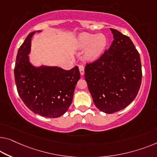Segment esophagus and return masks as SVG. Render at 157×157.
I'll return each mask as SVG.
<instances>
[{"label":"esophagus","mask_w":157,"mask_h":157,"mask_svg":"<svg viewBox=\"0 0 157 157\" xmlns=\"http://www.w3.org/2000/svg\"><path fill=\"white\" fill-rule=\"evenodd\" d=\"M79 72H80L81 75H83L84 72H85V67H84L82 65H79Z\"/></svg>","instance_id":"esophagus-1"}]
</instances>
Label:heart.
<instances>
[{
  "instance_id": "1",
  "label": "heart",
  "mask_w": 157,
  "mask_h": 157,
  "mask_svg": "<svg viewBox=\"0 0 157 157\" xmlns=\"http://www.w3.org/2000/svg\"><path fill=\"white\" fill-rule=\"evenodd\" d=\"M79 46L85 48L89 47L86 56L91 60L97 59L104 52L107 44V39L104 34H92L88 33L82 34L79 37Z\"/></svg>"
}]
</instances>
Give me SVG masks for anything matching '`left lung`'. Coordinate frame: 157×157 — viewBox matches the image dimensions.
Here are the masks:
<instances>
[{
  "label": "left lung",
  "instance_id": "1",
  "mask_svg": "<svg viewBox=\"0 0 157 157\" xmlns=\"http://www.w3.org/2000/svg\"><path fill=\"white\" fill-rule=\"evenodd\" d=\"M111 30L114 39L111 46L85 69L93 101L106 113L121 111L135 99L142 77L140 53L132 41L118 30Z\"/></svg>",
  "mask_w": 157,
  "mask_h": 157
}]
</instances>
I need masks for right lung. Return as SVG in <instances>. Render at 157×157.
Wrapping results in <instances>:
<instances>
[{
	"mask_svg": "<svg viewBox=\"0 0 157 157\" xmlns=\"http://www.w3.org/2000/svg\"><path fill=\"white\" fill-rule=\"evenodd\" d=\"M34 33L31 32L27 36L16 57L14 73L17 92L34 113L46 118H58L71 106L80 73L78 66L69 71L58 67L33 66L28 54Z\"/></svg>",
	"mask_w": 157,
	"mask_h": 157,
	"instance_id": "right-lung-1",
	"label": "right lung"
}]
</instances>
